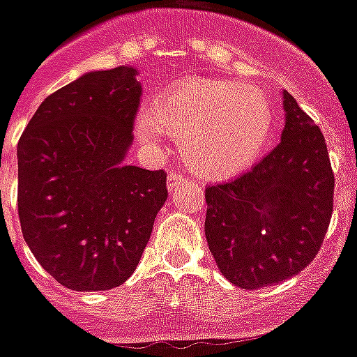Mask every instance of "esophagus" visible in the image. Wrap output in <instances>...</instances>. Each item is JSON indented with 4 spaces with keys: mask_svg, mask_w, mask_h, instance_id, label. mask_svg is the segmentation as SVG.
<instances>
[{
    "mask_svg": "<svg viewBox=\"0 0 357 357\" xmlns=\"http://www.w3.org/2000/svg\"><path fill=\"white\" fill-rule=\"evenodd\" d=\"M185 181H187V178H183V176H179V174L176 172H170L169 178H167V187H169V190H174V188H178L179 185H183Z\"/></svg>",
    "mask_w": 357,
    "mask_h": 357,
    "instance_id": "34e87169",
    "label": "esophagus"
}]
</instances>
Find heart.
I'll return each mask as SVG.
<instances>
[{"mask_svg": "<svg viewBox=\"0 0 357 357\" xmlns=\"http://www.w3.org/2000/svg\"><path fill=\"white\" fill-rule=\"evenodd\" d=\"M273 124L259 89L236 80L198 78L167 89L139 113L146 144L174 137L188 169L205 178H229L253 163Z\"/></svg>", "mask_w": 357, "mask_h": 357, "instance_id": "heart-1", "label": "heart"}]
</instances>
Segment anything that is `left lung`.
<instances>
[{
    "mask_svg": "<svg viewBox=\"0 0 357 357\" xmlns=\"http://www.w3.org/2000/svg\"><path fill=\"white\" fill-rule=\"evenodd\" d=\"M280 143L238 178L205 188V236L229 282L244 289L303 271L323 245L334 208V172L323 132L282 93Z\"/></svg>",
    "mask_w": 357,
    "mask_h": 357,
    "instance_id": "left-lung-1",
    "label": "left lung"
}]
</instances>
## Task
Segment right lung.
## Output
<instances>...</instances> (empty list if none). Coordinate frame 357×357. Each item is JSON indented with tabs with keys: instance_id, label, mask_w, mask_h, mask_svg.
Segmentation results:
<instances>
[{
	"instance_id": "add662e5",
	"label": "right lung",
	"mask_w": 357,
	"mask_h": 357,
	"mask_svg": "<svg viewBox=\"0 0 357 357\" xmlns=\"http://www.w3.org/2000/svg\"><path fill=\"white\" fill-rule=\"evenodd\" d=\"M128 66L49 95L18 143L23 238L75 291L117 288L137 268L167 202V172L124 165L141 98Z\"/></svg>"
}]
</instances>
